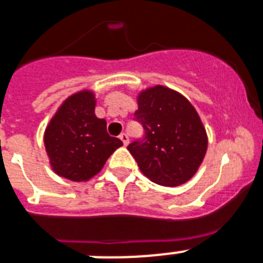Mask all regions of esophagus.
I'll use <instances>...</instances> for the list:
<instances>
[{
	"instance_id": "1",
	"label": "esophagus",
	"mask_w": 263,
	"mask_h": 263,
	"mask_svg": "<svg viewBox=\"0 0 263 263\" xmlns=\"http://www.w3.org/2000/svg\"><path fill=\"white\" fill-rule=\"evenodd\" d=\"M119 138H120V140H121V142H123V144H124V146H127L128 143H129V138H128L127 134H121V135L119 136Z\"/></svg>"
}]
</instances>
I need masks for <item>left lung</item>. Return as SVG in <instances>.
<instances>
[{"mask_svg": "<svg viewBox=\"0 0 263 263\" xmlns=\"http://www.w3.org/2000/svg\"><path fill=\"white\" fill-rule=\"evenodd\" d=\"M136 120L144 138L127 147L140 172L153 182L178 186L197 173L208 136L194 106L181 93L157 85L138 95Z\"/></svg>", "mask_w": 263, "mask_h": 263, "instance_id": "obj_1", "label": "left lung"}]
</instances>
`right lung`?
<instances>
[{"label": "right lung", "mask_w": 263, "mask_h": 263, "mask_svg": "<svg viewBox=\"0 0 263 263\" xmlns=\"http://www.w3.org/2000/svg\"><path fill=\"white\" fill-rule=\"evenodd\" d=\"M96 96L81 90L66 98L44 132L50 165L58 176L74 182L89 181L123 146L106 132V121L95 113Z\"/></svg>", "instance_id": "1"}]
</instances>
